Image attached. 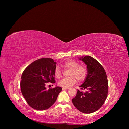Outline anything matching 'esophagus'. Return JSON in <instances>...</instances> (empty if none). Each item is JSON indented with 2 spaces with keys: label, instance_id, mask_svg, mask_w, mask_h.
<instances>
[{
  "label": "esophagus",
  "instance_id": "obj_1",
  "mask_svg": "<svg viewBox=\"0 0 129 129\" xmlns=\"http://www.w3.org/2000/svg\"><path fill=\"white\" fill-rule=\"evenodd\" d=\"M69 89V88H64V87L62 88V90H66V89Z\"/></svg>",
  "mask_w": 129,
  "mask_h": 129
}]
</instances>
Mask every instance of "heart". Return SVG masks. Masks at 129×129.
<instances>
[{
	"label": "heart",
	"mask_w": 129,
	"mask_h": 129,
	"mask_svg": "<svg viewBox=\"0 0 129 129\" xmlns=\"http://www.w3.org/2000/svg\"><path fill=\"white\" fill-rule=\"evenodd\" d=\"M63 67L70 70L68 77L61 79L58 82L59 86L64 88H69L76 82V79L78 81L83 80L86 77L87 71V69L83 66H79V63L74 60H69L65 62ZM55 75L56 77L59 78L61 76V72L59 68L57 67L55 70Z\"/></svg>",
	"instance_id": "b5f03b06"
}]
</instances>
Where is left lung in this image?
<instances>
[{"label":"left lung","mask_w":129,"mask_h":129,"mask_svg":"<svg viewBox=\"0 0 129 129\" xmlns=\"http://www.w3.org/2000/svg\"><path fill=\"white\" fill-rule=\"evenodd\" d=\"M78 58L87 66L86 77L83 84L79 86L86 91L78 90L72 102L78 110L90 114L100 108L107 98L108 90L107 75L101 64L93 57L86 55Z\"/></svg>","instance_id":"8db88e82"}]
</instances>
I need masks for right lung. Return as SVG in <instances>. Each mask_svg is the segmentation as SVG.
<instances>
[{"label":"right lung","mask_w":129,"mask_h":129,"mask_svg":"<svg viewBox=\"0 0 129 129\" xmlns=\"http://www.w3.org/2000/svg\"><path fill=\"white\" fill-rule=\"evenodd\" d=\"M56 62L52 58H43L29 64L21 76V92L29 105L37 110H44L55 102L62 88L55 86L47 90V83H55Z\"/></svg>","instance_id":"1"}]
</instances>
